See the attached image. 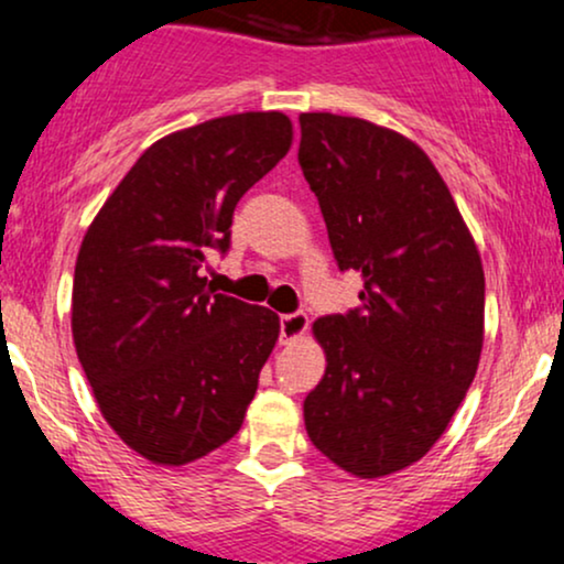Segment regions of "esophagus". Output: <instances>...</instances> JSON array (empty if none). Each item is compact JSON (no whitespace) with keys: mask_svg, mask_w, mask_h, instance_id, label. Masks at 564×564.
<instances>
[{"mask_svg":"<svg viewBox=\"0 0 564 564\" xmlns=\"http://www.w3.org/2000/svg\"><path fill=\"white\" fill-rule=\"evenodd\" d=\"M307 332V315L304 313H286L281 315V341H294L296 336H302Z\"/></svg>","mask_w":564,"mask_h":564,"instance_id":"obj_1","label":"esophagus"}]
</instances>
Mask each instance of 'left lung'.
<instances>
[{"mask_svg": "<svg viewBox=\"0 0 564 564\" xmlns=\"http://www.w3.org/2000/svg\"><path fill=\"white\" fill-rule=\"evenodd\" d=\"M300 166L358 307L313 323L326 373L304 426L336 467L381 477L419 462L477 373L485 275L430 156L403 134L336 113L300 116Z\"/></svg>", "mask_w": 564, "mask_h": 564, "instance_id": "obj_1", "label": "left lung"}]
</instances>
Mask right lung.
Here are the masks:
<instances>
[{
	"instance_id": "right-lung-1",
	"label": "right lung",
	"mask_w": 564,
	"mask_h": 564,
	"mask_svg": "<svg viewBox=\"0 0 564 564\" xmlns=\"http://www.w3.org/2000/svg\"><path fill=\"white\" fill-rule=\"evenodd\" d=\"M291 148L289 116L236 113L153 142L84 236L70 328L106 422L180 467L241 430L281 323L200 278L232 212Z\"/></svg>"
}]
</instances>
